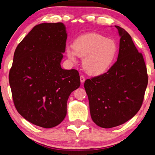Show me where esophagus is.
Returning a JSON list of instances; mask_svg holds the SVG:
<instances>
[{"label":"esophagus","instance_id":"obj_1","mask_svg":"<svg viewBox=\"0 0 155 155\" xmlns=\"http://www.w3.org/2000/svg\"><path fill=\"white\" fill-rule=\"evenodd\" d=\"M85 80V79L84 76L81 75V76H80V81H81V83H84Z\"/></svg>","mask_w":155,"mask_h":155}]
</instances>
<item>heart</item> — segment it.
I'll return each mask as SVG.
<instances>
[{"mask_svg":"<svg viewBox=\"0 0 155 155\" xmlns=\"http://www.w3.org/2000/svg\"><path fill=\"white\" fill-rule=\"evenodd\" d=\"M66 54L73 61L76 55L84 58L82 65L85 72L92 76H100L107 73L114 64L118 47L115 40L102 35L87 33L76 38L72 48H66Z\"/></svg>","mask_w":155,"mask_h":155,"instance_id":"heart-1","label":"heart"}]
</instances>
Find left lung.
<instances>
[{
	"label": "left lung",
	"instance_id": "1",
	"mask_svg": "<svg viewBox=\"0 0 155 155\" xmlns=\"http://www.w3.org/2000/svg\"><path fill=\"white\" fill-rule=\"evenodd\" d=\"M115 27L120 37L117 61L107 73L84 83L92 120L102 128L120 125L137 114L148 81L142 54L125 30Z\"/></svg>",
	"mask_w": 155,
	"mask_h": 155
}]
</instances>
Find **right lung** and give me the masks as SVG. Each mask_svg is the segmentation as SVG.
Segmentation results:
<instances>
[{
  "label": "right lung",
  "instance_id": "1",
  "mask_svg": "<svg viewBox=\"0 0 155 155\" xmlns=\"http://www.w3.org/2000/svg\"><path fill=\"white\" fill-rule=\"evenodd\" d=\"M67 38L63 23H43L30 31L14 54L9 82L15 108L41 127L63 120L69 96L81 85L77 70L61 68Z\"/></svg>",
  "mask_w": 155,
  "mask_h": 155
}]
</instances>
